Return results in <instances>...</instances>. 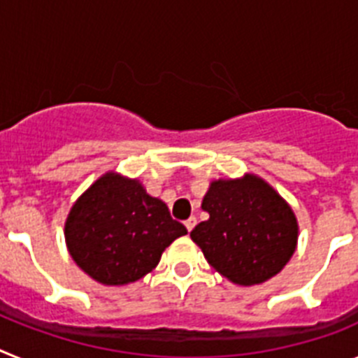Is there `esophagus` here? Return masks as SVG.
I'll return each instance as SVG.
<instances>
[{
	"mask_svg": "<svg viewBox=\"0 0 358 358\" xmlns=\"http://www.w3.org/2000/svg\"><path fill=\"white\" fill-rule=\"evenodd\" d=\"M185 226H186V229L192 231L195 226H197V218H195V217H189L188 220H186V222H185Z\"/></svg>",
	"mask_w": 358,
	"mask_h": 358,
	"instance_id": "obj_1",
	"label": "esophagus"
}]
</instances>
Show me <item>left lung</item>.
<instances>
[{"label": "left lung", "mask_w": 358, "mask_h": 358, "mask_svg": "<svg viewBox=\"0 0 358 358\" xmlns=\"http://www.w3.org/2000/svg\"><path fill=\"white\" fill-rule=\"evenodd\" d=\"M202 210L210 218L195 226L189 236L208 264L233 283H264L276 276L296 251L292 210L258 177L211 182Z\"/></svg>", "instance_id": "8db88e82"}]
</instances>
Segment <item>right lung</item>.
<instances>
[{"label":"right lung","mask_w":358,"mask_h":358,"mask_svg":"<svg viewBox=\"0 0 358 358\" xmlns=\"http://www.w3.org/2000/svg\"><path fill=\"white\" fill-rule=\"evenodd\" d=\"M186 233L140 182L106 173L73 204L64 235L84 273L103 285H125L150 273L164 249Z\"/></svg>","instance_id":"1"}]
</instances>
